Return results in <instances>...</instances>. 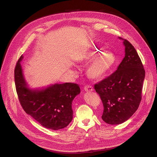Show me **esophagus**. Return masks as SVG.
Here are the masks:
<instances>
[{"mask_svg": "<svg viewBox=\"0 0 157 157\" xmlns=\"http://www.w3.org/2000/svg\"><path fill=\"white\" fill-rule=\"evenodd\" d=\"M84 90L86 92H90V91H93V88L92 86H85L84 87Z\"/></svg>", "mask_w": 157, "mask_h": 157, "instance_id": "esophagus-1", "label": "esophagus"}]
</instances>
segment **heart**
<instances>
[{
    "label": "heart",
    "instance_id": "1",
    "mask_svg": "<svg viewBox=\"0 0 157 157\" xmlns=\"http://www.w3.org/2000/svg\"><path fill=\"white\" fill-rule=\"evenodd\" d=\"M99 53H101L100 50H93L80 59L79 63H86ZM115 62L116 57L113 53L110 52H104L93 59L89 64L87 69V75L89 78L92 79H101L110 71Z\"/></svg>",
    "mask_w": 157,
    "mask_h": 157
}]
</instances>
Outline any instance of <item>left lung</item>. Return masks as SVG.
<instances>
[{
	"label": "left lung",
	"instance_id": "obj_1",
	"mask_svg": "<svg viewBox=\"0 0 157 157\" xmlns=\"http://www.w3.org/2000/svg\"><path fill=\"white\" fill-rule=\"evenodd\" d=\"M122 40L125 54L117 70L94 85L104 106L102 119L111 125L121 124L136 113L142 99L145 74L135 48Z\"/></svg>",
	"mask_w": 157,
	"mask_h": 157
}]
</instances>
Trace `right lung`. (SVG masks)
I'll return each instance as SVG.
<instances>
[{
    "mask_svg": "<svg viewBox=\"0 0 157 157\" xmlns=\"http://www.w3.org/2000/svg\"><path fill=\"white\" fill-rule=\"evenodd\" d=\"M14 71L16 91L20 104L25 113L47 128L59 130L68 125L73 119L72 102L79 94L78 84L72 82L55 84L43 89L27 87L20 61Z\"/></svg>",
    "mask_w": 157,
    "mask_h": 157,
    "instance_id": "right-lung-1",
    "label": "right lung"
}]
</instances>
